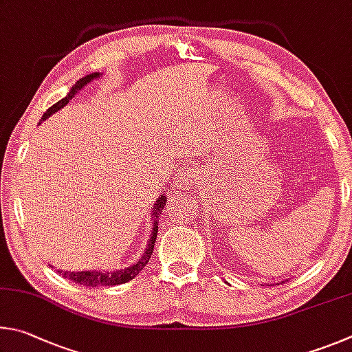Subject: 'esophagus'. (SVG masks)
Returning <instances> with one entry per match:
<instances>
[{
    "label": "esophagus",
    "mask_w": 352,
    "mask_h": 352,
    "mask_svg": "<svg viewBox=\"0 0 352 352\" xmlns=\"http://www.w3.org/2000/svg\"><path fill=\"white\" fill-rule=\"evenodd\" d=\"M195 177H196L195 170L190 168V166H186V168L181 171L179 177H177L176 187H179L181 190H188L190 186H193L195 184Z\"/></svg>",
    "instance_id": "esophagus-1"
}]
</instances>
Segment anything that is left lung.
I'll use <instances>...</instances> for the list:
<instances>
[{"label": "left lung", "instance_id": "left-lung-1", "mask_svg": "<svg viewBox=\"0 0 352 352\" xmlns=\"http://www.w3.org/2000/svg\"><path fill=\"white\" fill-rule=\"evenodd\" d=\"M283 283H285V281H283Z\"/></svg>", "mask_w": 352, "mask_h": 352}]
</instances>
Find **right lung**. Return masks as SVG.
<instances>
[{
	"mask_svg": "<svg viewBox=\"0 0 352 352\" xmlns=\"http://www.w3.org/2000/svg\"><path fill=\"white\" fill-rule=\"evenodd\" d=\"M102 74L100 72H94L89 74L83 78H80L78 82L72 86L71 91L67 92V96L61 98L55 104H52L45 114H43L41 120H46L47 117H51L54 113H57L58 109H61L63 107H66L67 103L72 97H76L77 92L83 88V86L88 85L89 82H92L94 78H98ZM165 196L160 195L159 198L154 202L153 207V230H151V238L148 241L146 249L144 252V255L140 256V260L133 264V266L120 269V270H113V272H100V270H82V272H66V270H57V272L63 276V278L71 280L74 283H78V285L86 286V287H97V286H116V285H123V283L131 281L135 275H138L142 269L145 267V264L150 261V258L153 255V249H154V243H156L157 238V221H159V214L162 213V208L165 207Z\"/></svg>",
	"mask_w": 352,
	"mask_h": 352,
	"instance_id": "obj_1",
	"label": "right lung"
}]
</instances>
